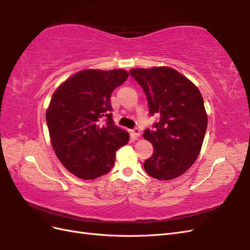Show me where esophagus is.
Returning a JSON list of instances; mask_svg holds the SVG:
<instances>
[{
	"mask_svg": "<svg viewBox=\"0 0 250 250\" xmlns=\"http://www.w3.org/2000/svg\"><path fill=\"white\" fill-rule=\"evenodd\" d=\"M131 135H132L133 139L139 138L140 135H141V131H140L139 128H134V129L131 131Z\"/></svg>",
	"mask_w": 250,
	"mask_h": 250,
	"instance_id": "1",
	"label": "esophagus"
}]
</instances>
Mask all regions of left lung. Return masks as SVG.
<instances>
[{"label":"left lung","mask_w":250,"mask_h":250,"mask_svg":"<svg viewBox=\"0 0 250 250\" xmlns=\"http://www.w3.org/2000/svg\"><path fill=\"white\" fill-rule=\"evenodd\" d=\"M132 78L145 92L149 115L160 117L143 137L154 148L144 163L151 177L176 178L199 155L208 127L203 98L193 82L168 66L132 69Z\"/></svg>","instance_id":"1"}]
</instances>
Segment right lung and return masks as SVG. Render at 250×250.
Returning <instances> with one entry per match:
<instances>
[{"label":"right lung","instance_id":"obj_1","mask_svg":"<svg viewBox=\"0 0 250 250\" xmlns=\"http://www.w3.org/2000/svg\"><path fill=\"white\" fill-rule=\"evenodd\" d=\"M125 70H84L66 79L46 113L52 147L74 175L95 179L108 173L129 134L115 125L110 96L126 81Z\"/></svg>","mask_w":250,"mask_h":250}]
</instances>
